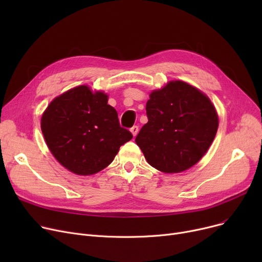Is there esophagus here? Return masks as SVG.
<instances>
[{
	"mask_svg": "<svg viewBox=\"0 0 262 262\" xmlns=\"http://www.w3.org/2000/svg\"><path fill=\"white\" fill-rule=\"evenodd\" d=\"M138 130H139V128H138V126H136V125H134V126L130 128V132H132V134H133L134 137H136V135L138 134Z\"/></svg>",
	"mask_w": 262,
	"mask_h": 262,
	"instance_id": "1",
	"label": "esophagus"
}]
</instances>
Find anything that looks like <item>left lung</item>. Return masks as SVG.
Masks as SVG:
<instances>
[{"mask_svg": "<svg viewBox=\"0 0 262 262\" xmlns=\"http://www.w3.org/2000/svg\"><path fill=\"white\" fill-rule=\"evenodd\" d=\"M147 123L136 137L153 168L180 173L207 152L219 126L216 110L206 94L182 80L154 90L146 103Z\"/></svg>", "mask_w": 262, "mask_h": 262, "instance_id": "left-lung-1", "label": "left lung"}]
</instances>
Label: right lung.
<instances>
[{"label":"right lung","instance_id":"obj_1","mask_svg":"<svg viewBox=\"0 0 262 262\" xmlns=\"http://www.w3.org/2000/svg\"><path fill=\"white\" fill-rule=\"evenodd\" d=\"M108 95L77 86L55 98L41 118V130L57 161L77 175H92L113 162L133 138L120 126Z\"/></svg>","mask_w":262,"mask_h":262}]
</instances>
